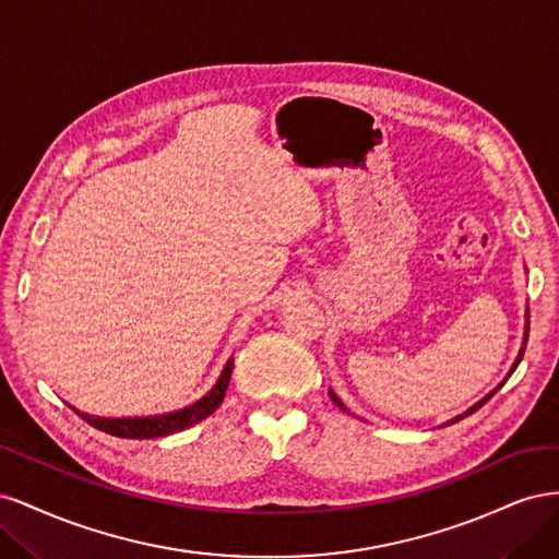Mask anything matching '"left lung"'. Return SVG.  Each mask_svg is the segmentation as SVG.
I'll list each match as a JSON object with an SVG mask.
<instances>
[{
  "instance_id": "left-lung-1",
  "label": "left lung",
  "mask_w": 559,
  "mask_h": 559,
  "mask_svg": "<svg viewBox=\"0 0 559 559\" xmlns=\"http://www.w3.org/2000/svg\"><path fill=\"white\" fill-rule=\"evenodd\" d=\"M527 337H530V308H527V312H524V333H522V347H520V352H518V357H515V361H513V366H511V370H509V376H506V378H511L513 376V370L518 368V364L522 361V354H524V345H527ZM506 382V380H503ZM503 382H499L495 389H492V392H489V394H485L478 403H473L471 405V408L466 411V413H462V415H456V417H452L450 421H445V425H441V427H448V425H454V421H460V419H464V417H468L471 413H476L478 408H480V405H485L489 399H492L497 392H499V389L503 386ZM329 394H331V401L337 405V408H341V411H345V413H349L347 408H345V403L341 401V399H337V394L333 392V389H329Z\"/></svg>"
}]
</instances>
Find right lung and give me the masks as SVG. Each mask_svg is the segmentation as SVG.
<instances>
[{
  "mask_svg": "<svg viewBox=\"0 0 559 559\" xmlns=\"http://www.w3.org/2000/svg\"><path fill=\"white\" fill-rule=\"evenodd\" d=\"M230 373H233V357L226 361L222 376H218L216 384L205 396L198 399L191 405H186V408L173 411V413L146 415V417H99V415L81 413L74 408V405H72V411L86 419L91 427L105 431V433H111V436H118V438H140L142 441V438L170 436V433H177V431H183V429L198 425V421L210 417L218 408V405H222L228 382H230Z\"/></svg>",
  "mask_w": 559,
  "mask_h": 559,
  "instance_id": "obj_1",
  "label": "right lung"
}]
</instances>
